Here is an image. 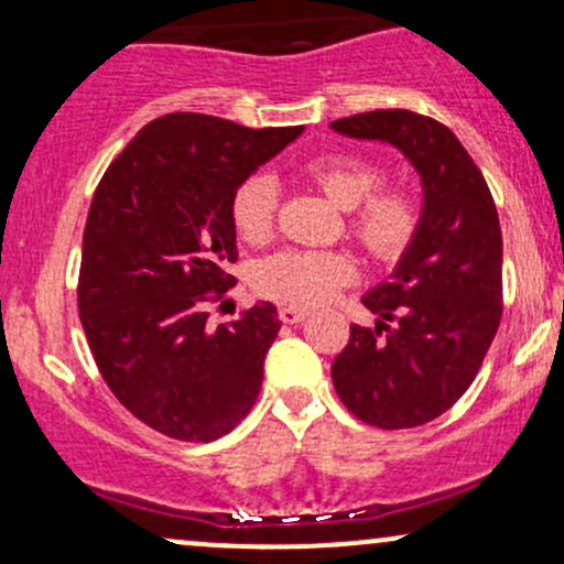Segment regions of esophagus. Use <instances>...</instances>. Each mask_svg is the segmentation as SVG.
<instances>
[{
  "label": "esophagus",
  "instance_id": "1",
  "mask_svg": "<svg viewBox=\"0 0 564 564\" xmlns=\"http://www.w3.org/2000/svg\"><path fill=\"white\" fill-rule=\"evenodd\" d=\"M278 315H281L283 323H289V326H291V323H302L310 313H307V310H300V307H281V313H278Z\"/></svg>",
  "mask_w": 564,
  "mask_h": 564
}]
</instances>
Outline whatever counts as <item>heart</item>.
Wrapping results in <instances>:
<instances>
[{
    "label": "heart",
    "instance_id": "b5f03b06",
    "mask_svg": "<svg viewBox=\"0 0 564 564\" xmlns=\"http://www.w3.org/2000/svg\"><path fill=\"white\" fill-rule=\"evenodd\" d=\"M302 180L347 212V232L373 264L405 257L422 228V204L405 185H381L379 164L352 153H323L302 164ZM278 185L270 174H251L230 196V223L246 243H268L275 230ZM358 262L347 251H278L257 264L254 283L268 300L286 307H318L355 281Z\"/></svg>",
    "mask_w": 564,
    "mask_h": 564
}]
</instances>
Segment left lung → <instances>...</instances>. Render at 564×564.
<instances>
[{"instance_id": "1", "label": "left lung", "mask_w": 564, "mask_h": 564, "mask_svg": "<svg viewBox=\"0 0 564 564\" xmlns=\"http://www.w3.org/2000/svg\"><path fill=\"white\" fill-rule=\"evenodd\" d=\"M336 132L403 151L424 185L422 228L390 281L364 304L377 328L352 323L332 366L334 390L360 422L422 426L469 390L503 313L501 225L482 172L430 116L390 108L336 119Z\"/></svg>"}]
</instances>
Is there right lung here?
<instances>
[{"label":"right lung","instance_id":"right-lung-1","mask_svg":"<svg viewBox=\"0 0 564 564\" xmlns=\"http://www.w3.org/2000/svg\"><path fill=\"white\" fill-rule=\"evenodd\" d=\"M302 127L249 129L206 113H166L111 161L82 241L79 318L102 379L161 435H228L262 387L275 304L209 326L238 260L230 196Z\"/></svg>","mask_w":564,"mask_h":564}]
</instances>
